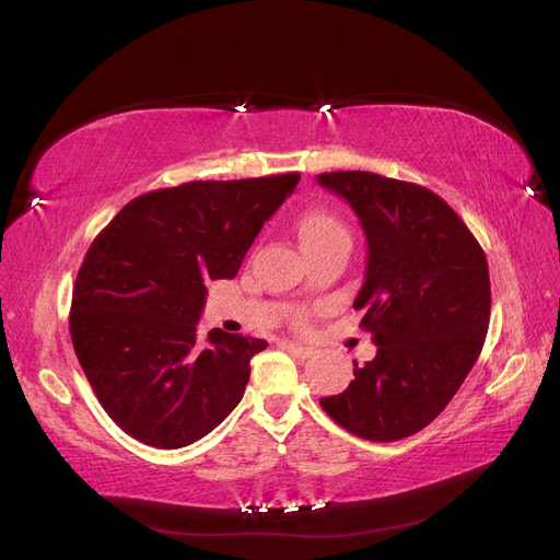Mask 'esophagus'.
I'll return each mask as SVG.
<instances>
[{
  "label": "esophagus",
  "instance_id": "esophagus-1",
  "mask_svg": "<svg viewBox=\"0 0 560 560\" xmlns=\"http://www.w3.org/2000/svg\"><path fill=\"white\" fill-rule=\"evenodd\" d=\"M284 348H287V352H292L294 358H299V360H308L311 354H313V348L294 343V341H284Z\"/></svg>",
  "mask_w": 560,
  "mask_h": 560
}]
</instances>
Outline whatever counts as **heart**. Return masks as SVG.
<instances>
[{
	"instance_id": "b5f03b06",
	"label": "heart",
	"mask_w": 560,
	"mask_h": 560,
	"mask_svg": "<svg viewBox=\"0 0 560 560\" xmlns=\"http://www.w3.org/2000/svg\"><path fill=\"white\" fill-rule=\"evenodd\" d=\"M299 235L303 247L315 245V243H329V241H348L350 243V231L348 226L338 219L336 214L327 210H311L299 219ZM299 325L306 322V313H299L296 317Z\"/></svg>"
}]
</instances>
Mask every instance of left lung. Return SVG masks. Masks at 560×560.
<instances>
[{"instance_id":"1","label":"left lung","mask_w":560,"mask_h":560,"mask_svg":"<svg viewBox=\"0 0 560 560\" xmlns=\"http://www.w3.org/2000/svg\"><path fill=\"white\" fill-rule=\"evenodd\" d=\"M350 202L369 257L354 311L376 358L341 395L319 399L338 425L369 442H399L446 409L481 354L490 319L486 254L444 198L376 173H322Z\"/></svg>"}]
</instances>
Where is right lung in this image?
<instances>
[{
  "label": "right lung",
  "instance_id": "right-lung-1",
  "mask_svg": "<svg viewBox=\"0 0 560 560\" xmlns=\"http://www.w3.org/2000/svg\"><path fill=\"white\" fill-rule=\"evenodd\" d=\"M299 173L186 182L132 198L95 235L72 292L70 334L97 401L156 448L212 432L249 381L264 338H198L210 280H231Z\"/></svg>",
  "mask_w": 560,
  "mask_h": 560
}]
</instances>
